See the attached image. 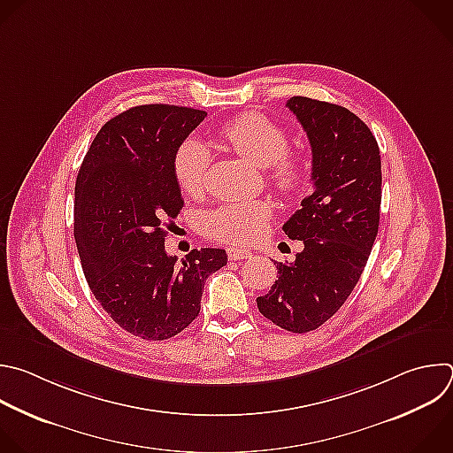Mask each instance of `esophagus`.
<instances>
[{
    "label": "esophagus",
    "mask_w": 453,
    "mask_h": 453,
    "mask_svg": "<svg viewBox=\"0 0 453 453\" xmlns=\"http://www.w3.org/2000/svg\"><path fill=\"white\" fill-rule=\"evenodd\" d=\"M252 256V252L250 250H247V249H242V247H227V257L231 259V261H240V259H247V257H250Z\"/></svg>",
    "instance_id": "esophagus-1"
}]
</instances>
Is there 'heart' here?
Wrapping results in <instances>:
<instances>
[{"label":"heart","mask_w":453,"mask_h":453,"mask_svg":"<svg viewBox=\"0 0 453 453\" xmlns=\"http://www.w3.org/2000/svg\"><path fill=\"white\" fill-rule=\"evenodd\" d=\"M219 138L231 150L256 167H266L270 180L280 194L291 197L304 187V160L288 149L282 126L259 111H243L222 124ZM211 164L210 149L196 138L183 140L173 158V173L180 188L188 196H199L206 187ZM272 219V204L266 199H245L224 203L211 210L203 222L206 236L249 245L261 238Z\"/></svg>","instance_id":"1"}]
</instances>
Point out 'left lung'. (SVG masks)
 Masks as SVG:
<instances>
[{
    "mask_svg": "<svg viewBox=\"0 0 453 453\" xmlns=\"http://www.w3.org/2000/svg\"><path fill=\"white\" fill-rule=\"evenodd\" d=\"M286 106L313 153V192L282 226L304 250L293 263H277L279 279L256 303L265 319L303 334L345 304L366 266L379 231L382 173L377 140L356 113L303 96Z\"/></svg>",
    "mask_w": 453,
    "mask_h": 453,
    "instance_id": "left-lung-1",
    "label": "left lung"
}]
</instances>
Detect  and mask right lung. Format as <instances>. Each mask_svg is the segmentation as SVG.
I'll use <instances>...</instances> for the list:
<instances>
[{
	"label": "right lung",
	"mask_w": 453,
	"mask_h": 453,
	"mask_svg": "<svg viewBox=\"0 0 453 453\" xmlns=\"http://www.w3.org/2000/svg\"><path fill=\"white\" fill-rule=\"evenodd\" d=\"M204 117L187 106H133L99 129L76 178L85 279L110 319L147 342L187 329L201 311L204 280L227 263L224 249H194L181 265L165 250L164 226L183 208L173 158Z\"/></svg>",
	"instance_id": "1"
}]
</instances>
